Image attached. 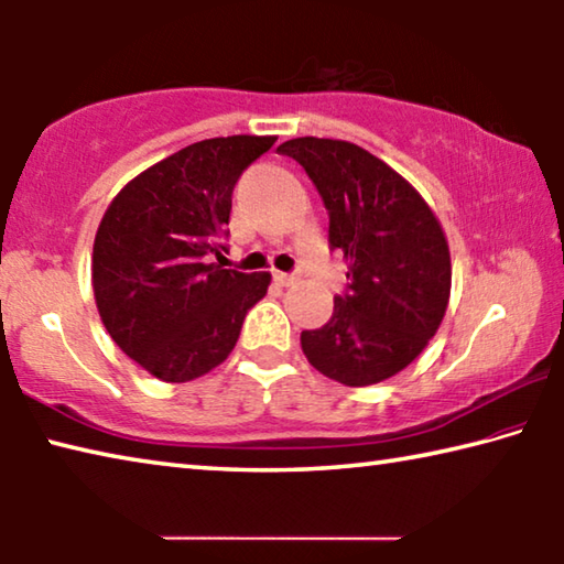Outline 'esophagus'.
<instances>
[{"mask_svg":"<svg viewBox=\"0 0 564 564\" xmlns=\"http://www.w3.org/2000/svg\"><path fill=\"white\" fill-rule=\"evenodd\" d=\"M273 279H275V283H279V285H291V283H295V275H293V273H283V271H275Z\"/></svg>","mask_w":564,"mask_h":564,"instance_id":"1","label":"esophagus"}]
</instances>
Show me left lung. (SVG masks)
Wrapping results in <instances>:
<instances>
[{"mask_svg":"<svg viewBox=\"0 0 564 564\" xmlns=\"http://www.w3.org/2000/svg\"><path fill=\"white\" fill-rule=\"evenodd\" d=\"M328 208V241L348 261V293L333 316L301 333L313 368L343 386L383 383L437 333L451 301V248L441 221L410 181L340 139L283 141Z\"/></svg>","mask_w":564,"mask_h":564,"instance_id":"1","label":"left lung"}]
</instances>
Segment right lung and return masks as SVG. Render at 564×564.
<instances>
[{
	"instance_id": "obj_1",
	"label": "right lung",
	"mask_w": 564,
	"mask_h": 564,
	"mask_svg": "<svg viewBox=\"0 0 564 564\" xmlns=\"http://www.w3.org/2000/svg\"><path fill=\"white\" fill-rule=\"evenodd\" d=\"M275 137L196 141L123 186L101 216L91 285L113 343L164 383H188L228 358L271 273L208 263L221 253L238 176Z\"/></svg>"
}]
</instances>
